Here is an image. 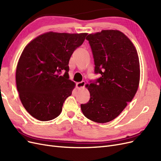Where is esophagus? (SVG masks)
Here are the masks:
<instances>
[{"instance_id":"34e87169","label":"esophagus","mask_w":161,"mask_h":161,"mask_svg":"<svg viewBox=\"0 0 161 161\" xmlns=\"http://www.w3.org/2000/svg\"><path fill=\"white\" fill-rule=\"evenodd\" d=\"M85 82L84 81L77 82V83H76V89H80L83 88L84 86H85Z\"/></svg>"}]
</instances>
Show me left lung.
<instances>
[{
	"instance_id": "1",
	"label": "left lung",
	"mask_w": 161,
	"mask_h": 161,
	"mask_svg": "<svg viewBox=\"0 0 161 161\" xmlns=\"http://www.w3.org/2000/svg\"><path fill=\"white\" fill-rule=\"evenodd\" d=\"M95 62V72L101 76L85 86L90 99L81 104L82 114L97 123L118 117L134 98L138 89L140 70L137 50L118 30H102L86 37Z\"/></svg>"
}]
</instances>
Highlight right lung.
<instances>
[{
    "mask_svg": "<svg viewBox=\"0 0 161 161\" xmlns=\"http://www.w3.org/2000/svg\"><path fill=\"white\" fill-rule=\"evenodd\" d=\"M86 35L49 31L24 48L17 66L16 84L23 107L34 118L50 121L61 114L76 85L69 79L70 58Z\"/></svg>",
    "mask_w": 161,
    "mask_h": 161,
    "instance_id": "obj_1",
    "label": "right lung"
}]
</instances>
